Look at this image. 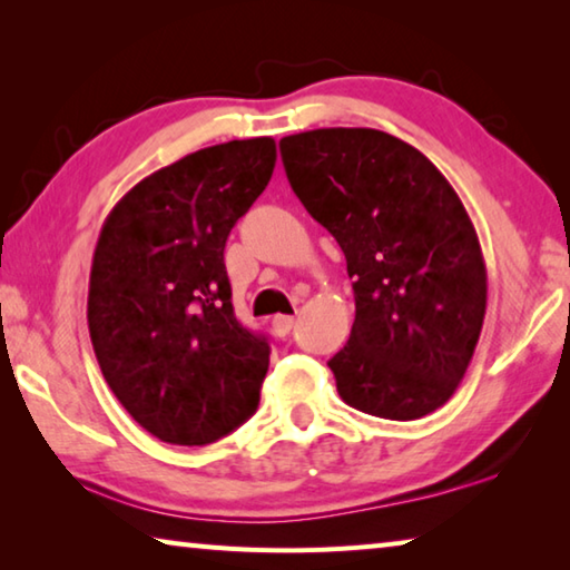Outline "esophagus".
<instances>
[{
    "label": "esophagus",
    "mask_w": 570,
    "mask_h": 570,
    "mask_svg": "<svg viewBox=\"0 0 570 570\" xmlns=\"http://www.w3.org/2000/svg\"><path fill=\"white\" fill-rule=\"evenodd\" d=\"M294 326V316H286V314H278L272 320V330L276 336H286L288 332H292Z\"/></svg>",
    "instance_id": "obj_1"
}]
</instances>
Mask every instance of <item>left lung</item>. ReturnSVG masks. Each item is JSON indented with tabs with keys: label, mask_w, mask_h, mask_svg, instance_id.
<instances>
[{
	"label": "left lung",
	"mask_w": 570,
	"mask_h": 570,
	"mask_svg": "<svg viewBox=\"0 0 570 570\" xmlns=\"http://www.w3.org/2000/svg\"><path fill=\"white\" fill-rule=\"evenodd\" d=\"M278 148L352 278V334L330 360L340 397L384 420L435 412L465 377L488 304L480 240L455 188L382 130H306Z\"/></svg>",
	"instance_id": "8db88e82"
}]
</instances>
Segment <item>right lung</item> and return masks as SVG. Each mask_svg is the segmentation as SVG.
<instances>
[{"label": "right lung", "instance_id": "1", "mask_svg": "<svg viewBox=\"0 0 570 570\" xmlns=\"http://www.w3.org/2000/svg\"><path fill=\"white\" fill-rule=\"evenodd\" d=\"M274 166V138L196 150L132 186L102 224L92 350L130 417L170 445L216 442L258 407L272 350L236 320L224 248Z\"/></svg>", "mask_w": 570, "mask_h": 570}]
</instances>
